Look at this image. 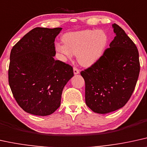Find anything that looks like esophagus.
Returning <instances> with one entry per match:
<instances>
[{
	"label": "esophagus",
	"mask_w": 147,
	"mask_h": 147,
	"mask_svg": "<svg viewBox=\"0 0 147 147\" xmlns=\"http://www.w3.org/2000/svg\"><path fill=\"white\" fill-rule=\"evenodd\" d=\"M73 72H74V74H75V75H78V74L80 73L79 70L75 67L73 68Z\"/></svg>",
	"instance_id": "34e87169"
}]
</instances>
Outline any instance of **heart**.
Segmentation results:
<instances>
[{
  "label": "heart",
  "instance_id": "1",
  "mask_svg": "<svg viewBox=\"0 0 147 147\" xmlns=\"http://www.w3.org/2000/svg\"><path fill=\"white\" fill-rule=\"evenodd\" d=\"M64 43H56L55 51L62 61L71 59L77 54L81 66L89 67L100 60L107 49L109 37L102 30H83L66 33L62 36Z\"/></svg>",
  "mask_w": 147,
  "mask_h": 147
}]
</instances>
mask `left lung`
I'll return each mask as SVG.
<instances>
[{
  "label": "left lung",
  "instance_id": "left-lung-1",
  "mask_svg": "<svg viewBox=\"0 0 147 147\" xmlns=\"http://www.w3.org/2000/svg\"><path fill=\"white\" fill-rule=\"evenodd\" d=\"M110 48L91 67L81 72L85 83V103L93 112L107 114L121 109L134 90L140 72L136 46L117 24Z\"/></svg>",
  "mask_w": 147,
  "mask_h": 147
}]
</instances>
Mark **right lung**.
Segmentation results:
<instances>
[{
  "label": "right lung",
  "instance_id": "1",
  "mask_svg": "<svg viewBox=\"0 0 147 147\" xmlns=\"http://www.w3.org/2000/svg\"><path fill=\"white\" fill-rule=\"evenodd\" d=\"M62 28H35L15 45L10 54L9 83L24 111L47 116L60 107L63 89L74 76L70 65L55 60V38Z\"/></svg>",
  "mask_w": 147,
  "mask_h": 147
}]
</instances>
